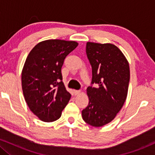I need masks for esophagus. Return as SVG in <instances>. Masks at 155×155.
<instances>
[{
	"label": "esophagus",
	"instance_id": "esophagus-1",
	"mask_svg": "<svg viewBox=\"0 0 155 155\" xmlns=\"http://www.w3.org/2000/svg\"><path fill=\"white\" fill-rule=\"evenodd\" d=\"M80 92H81V91H80V90H74V95H79Z\"/></svg>",
	"mask_w": 155,
	"mask_h": 155
}]
</instances>
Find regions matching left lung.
Listing matches in <instances>:
<instances>
[{
    "mask_svg": "<svg viewBox=\"0 0 155 155\" xmlns=\"http://www.w3.org/2000/svg\"><path fill=\"white\" fill-rule=\"evenodd\" d=\"M86 53L92 66L91 86L87 89L89 104L82 110L84 121L93 127L111 122L126 100L130 81L127 59L111 44L87 42ZM96 84V87L92 86Z\"/></svg>",
    "mask_w": 155,
    "mask_h": 155,
    "instance_id": "1",
    "label": "left lung"
}]
</instances>
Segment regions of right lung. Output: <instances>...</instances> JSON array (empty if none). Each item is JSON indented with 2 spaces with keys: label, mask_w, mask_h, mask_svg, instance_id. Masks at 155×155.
<instances>
[{
  "label": "right lung",
  "mask_w": 155,
  "mask_h": 155,
  "mask_svg": "<svg viewBox=\"0 0 155 155\" xmlns=\"http://www.w3.org/2000/svg\"><path fill=\"white\" fill-rule=\"evenodd\" d=\"M78 46L76 41L50 39L35 45L28 54L22 72L25 99L41 120L50 122L61 117L71 95L63 82L64 60Z\"/></svg>",
  "instance_id": "1"
}]
</instances>
